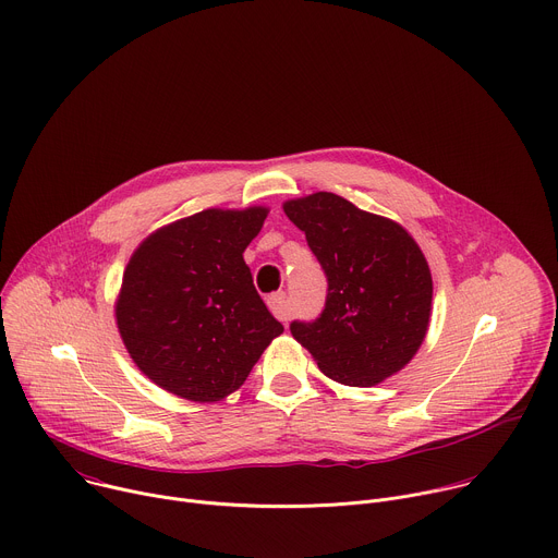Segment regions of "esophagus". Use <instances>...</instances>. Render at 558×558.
I'll return each mask as SVG.
<instances>
[{"label": "esophagus", "mask_w": 558, "mask_h": 558, "mask_svg": "<svg viewBox=\"0 0 558 558\" xmlns=\"http://www.w3.org/2000/svg\"><path fill=\"white\" fill-rule=\"evenodd\" d=\"M267 304H269L271 313L278 317L280 323H287V315H289V304H287V293H284V291L271 293V295L267 298Z\"/></svg>", "instance_id": "1"}]
</instances>
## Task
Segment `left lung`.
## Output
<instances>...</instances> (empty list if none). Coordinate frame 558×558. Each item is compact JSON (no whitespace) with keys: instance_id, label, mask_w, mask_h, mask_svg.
<instances>
[{"instance_id":"1","label":"left lung","mask_w":558,"mask_h":558,"mask_svg":"<svg viewBox=\"0 0 558 558\" xmlns=\"http://www.w3.org/2000/svg\"><path fill=\"white\" fill-rule=\"evenodd\" d=\"M327 276V302L313 323H291L317 368L349 386H375L422 347L433 302L428 263L411 233L351 201L317 192L287 201Z\"/></svg>"}]
</instances>
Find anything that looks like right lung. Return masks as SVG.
<instances>
[{
    "label": "right lung",
    "instance_id": "1",
    "mask_svg": "<svg viewBox=\"0 0 558 558\" xmlns=\"http://www.w3.org/2000/svg\"><path fill=\"white\" fill-rule=\"evenodd\" d=\"M267 207L205 209L149 233L132 254L117 325L134 364L192 402L243 386L284 329L254 287L243 252Z\"/></svg>",
    "mask_w": 558,
    "mask_h": 558
}]
</instances>
